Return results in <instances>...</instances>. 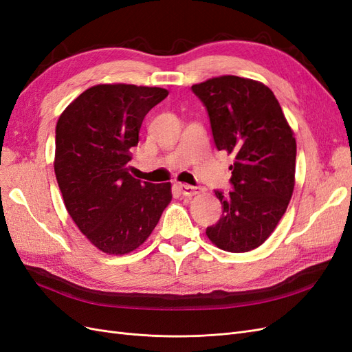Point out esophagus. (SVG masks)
Instances as JSON below:
<instances>
[{
  "instance_id": "obj_1",
  "label": "esophagus",
  "mask_w": 352,
  "mask_h": 352,
  "mask_svg": "<svg viewBox=\"0 0 352 352\" xmlns=\"http://www.w3.org/2000/svg\"><path fill=\"white\" fill-rule=\"evenodd\" d=\"M177 188L180 192H182V195H185V197H195V195L201 194V190H202L201 188H194V186L185 185V184H179Z\"/></svg>"
}]
</instances>
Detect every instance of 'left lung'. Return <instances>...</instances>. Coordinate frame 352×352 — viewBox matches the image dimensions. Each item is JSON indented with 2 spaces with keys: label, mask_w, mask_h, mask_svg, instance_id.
Returning a JSON list of instances; mask_svg holds the SVG:
<instances>
[{
  "label": "left lung",
  "mask_w": 352,
  "mask_h": 352,
  "mask_svg": "<svg viewBox=\"0 0 352 352\" xmlns=\"http://www.w3.org/2000/svg\"><path fill=\"white\" fill-rule=\"evenodd\" d=\"M192 91L207 107L217 150L235 157L229 167L233 190H216L223 214L206 233L223 251H252L267 241L292 198L294 131L263 82L225 74L192 85Z\"/></svg>",
  "instance_id": "1"
}]
</instances>
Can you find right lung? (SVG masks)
<instances>
[{"instance_id":"obj_1","label":"right lung","mask_w":352,"mask_h":352,"mask_svg":"<svg viewBox=\"0 0 352 352\" xmlns=\"http://www.w3.org/2000/svg\"><path fill=\"white\" fill-rule=\"evenodd\" d=\"M164 88L101 83L83 91L56 127L54 172L69 216L100 251L140 248L172 201V184H150L127 170L144 117Z\"/></svg>"}]
</instances>
